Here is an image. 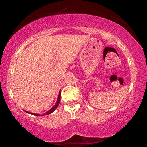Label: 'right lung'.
<instances>
[{
  "instance_id": "obj_1",
  "label": "right lung",
  "mask_w": 147,
  "mask_h": 147,
  "mask_svg": "<svg viewBox=\"0 0 147 147\" xmlns=\"http://www.w3.org/2000/svg\"><path fill=\"white\" fill-rule=\"evenodd\" d=\"M60 96H61V91H59V94H58V100H57L55 104V105H54L53 108H52L51 109H49V110L48 111H47V112L45 113H44L43 115H49V114L50 113H52L53 112V111H54L56 110V109L57 108V107L58 106L59 102H60ZM26 113H30V114H32V115H36V116H40V115L39 114H38V113H30L28 112V111H26Z\"/></svg>"
}]
</instances>
